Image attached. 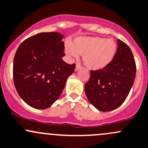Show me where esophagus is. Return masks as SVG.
<instances>
[{
  "instance_id": "esophagus-1",
  "label": "esophagus",
  "mask_w": 148,
  "mask_h": 148,
  "mask_svg": "<svg viewBox=\"0 0 148 148\" xmlns=\"http://www.w3.org/2000/svg\"><path fill=\"white\" fill-rule=\"evenodd\" d=\"M80 68H81V65L77 63V65H76L75 70H76V71H77V70H79V69H80Z\"/></svg>"
}]
</instances>
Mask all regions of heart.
Instances as JSON below:
<instances>
[{
	"label": "heart",
	"instance_id": "heart-1",
	"mask_svg": "<svg viewBox=\"0 0 148 148\" xmlns=\"http://www.w3.org/2000/svg\"><path fill=\"white\" fill-rule=\"evenodd\" d=\"M66 54L77 58L78 54L83 55L86 67L94 71L105 69L114 59L117 45L114 40L100 37H80L74 40L73 45L67 43Z\"/></svg>",
	"mask_w": 148,
	"mask_h": 148
}]
</instances>
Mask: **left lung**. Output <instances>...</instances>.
<instances>
[{"label":"left lung","instance_id":"obj_1","mask_svg":"<svg viewBox=\"0 0 148 148\" xmlns=\"http://www.w3.org/2000/svg\"><path fill=\"white\" fill-rule=\"evenodd\" d=\"M90 71L84 86L87 98L99 111H110L119 107L129 94L136 78V61L128 45L118 40L111 63L102 70Z\"/></svg>","mask_w":148,"mask_h":148}]
</instances>
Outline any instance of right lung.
I'll return each instance as SVG.
<instances>
[{
    "label": "right lung",
    "mask_w": 148,
    "mask_h": 148,
    "mask_svg": "<svg viewBox=\"0 0 148 148\" xmlns=\"http://www.w3.org/2000/svg\"><path fill=\"white\" fill-rule=\"evenodd\" d=\"M59 32H41L20 45L13 60L12 77L23 101L37 109H45L61 95L76 64L62 60L64 43Z\"/></svg>",
    "instance_id": "add662e5"
}]
</instances>
